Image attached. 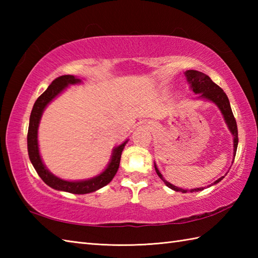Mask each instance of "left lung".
<instances>
[{
	"label": "left lung",
	"instance_id": "obj_1",
	"mask_svg": "<svg viewBox=\"0 0 258 258\" xmlns=\"http://www.w3.org/2000/svg\"><path fill=\"white\" fill-rule=\"evenodd\" d=\"M185 76L187 79V82L190 85V89L193 90V92L195 94H200L199 98H204V100H207L210 102H213L215 105H217V107L220 108V111L222 112L224 119H225V123L227 124L228 130L231 131V133L234 136V158L235 155H236V150H237V145H238V131H237V124H236V119L234 117V114L232 112L231 108V104H229L228 97L225 94L220 86L217 84L214 83V82L211 80V78L208 75L199 72V71L195 70H188L185 72ZM155 171L157 173L158 176L165 183L166 186H168L169 188H172L176 191H182V193H187V189H183L179 188L177 186H174L173 184H171L169 182L163 177V175L158 171V168L156 167L155 163ZM224 178V176L220 177L217 180L214 182V184L220 183L221 180ZM213 184V185H214ZM204 187H200V188H193L190 189L189 191H199V190H203Z\"/></svg>",
	"mask_w": 258,
	"mask_h": 258
}]
</instances>
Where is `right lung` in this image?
Wrapping results in <instances>:
<instances>
[{"label":"right lung","instance_id":"obj_1","mask_svg":"<svg viewBox=\"0 0 258 258\" xmlns=\"http://www.w3.org/2000/svg\"><path fill=\"white\" fill-rule=\"evenodd\" d=\"M81 82V79L75 78L74 75H62L54 80L51 85L47 87L46 91L35 101L34 106H33L31 112L29 132H27V152H29V157L32 165L34 166L38 176L43 179V182L46 185L50 186V187L57 190L69 191V193L72 194L92 193V191L100 189L103 186H105L111 182L113 177L115 176V174L117 172L120 155H122L124 146L127 143V141H125L124 143L115 147L107 167L104 169L101 174H98L97 176L89 179L72 180V182H71V180H65L55 176V175L52 174L45 167V165L42 162L40 151H38L37 142V130L43 111H44L45 107L47 106V104L53 101L54 98H55L59 93H62L67 89L69 85L79 84Z\"/></svg>","mask_w":258,"mask_h":258}]
</instances>
